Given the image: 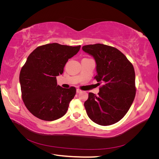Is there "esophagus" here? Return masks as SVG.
<instances>
[{"mask_svg": "<svg viewBox=\"0 0 159 159\" xmlns=\"http://www.w3.org/2000/svg\"><path fill=\"white\" fill-rule=\"evenodd\" d=\"M81 90H80V89H76V92H77V93H80V92H81Z\"/></svg>", "mask_w": 159, "mask_h": 159, "instance_id": "obj_1", "label": "esophagus"}]
</instances>
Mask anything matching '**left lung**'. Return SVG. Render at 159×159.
Instances as JSON below:
<instances>
[{
    "mask_svg": "<svg viewBox=\"0 0 159 159\" xmlns=\"http://www.w3.org/2000/svg\"><path fill=\"white\" fill-rule=\"evenodd\" d=\"M96 63L95 78L103 85L98 95L89 93L84 107L91 121L107 126L126 115L135 97V74L132 64L115 48L102 44L82 47Z\"/></svg>",
    "mask_w": 159,
    "mask_h": 159,
    "instance_id": "1",
    "label": "left lung"
}]
</instances>
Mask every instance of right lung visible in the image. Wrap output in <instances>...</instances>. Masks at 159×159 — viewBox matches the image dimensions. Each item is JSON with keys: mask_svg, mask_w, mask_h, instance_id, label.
Wrapping results in <instances>:
<instances>
[{"mask_svg": "<svg viewBox=\"0 0 159 159\" xmlns=\"http://www.w3.org/2000/svg\"><path fill=\"white\" fill-rule=\"evenodd\" d=\"M80 47L52 43L36 48L28 57L19 80L25 106L37 118L52 121L66 113L76 89L57 85L56 77Z\"/></svg>", "mask_w": 159, "mask_h": 159, "instance_id": "add662e5", "label": "right lung"}]
</instances>
